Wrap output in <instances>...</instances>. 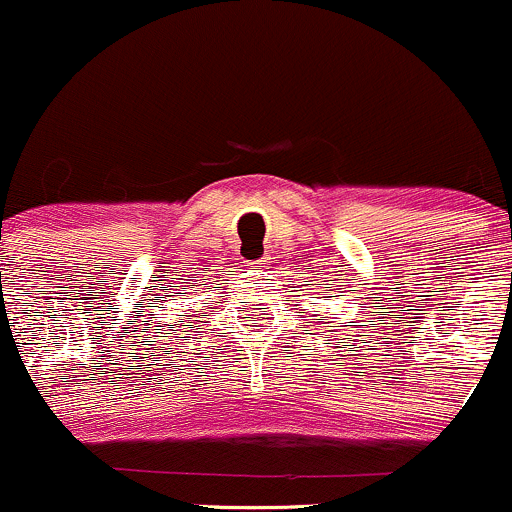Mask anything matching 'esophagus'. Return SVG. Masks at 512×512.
I'll use <instances>...</instances> for the list:
<instances>
[{"label":"esophagus","instance_id":"34e87169","mask_svg":"<svg viewBox=\"0 0 512 512\" xmlns=\"http://www.w3.org/2000/svg\"><path fill=\"white\" fill-rule=\"evenodd\" d=\"M249 266L251 268H258V271H266V268H271V258L263 256V258H258V261H251Z\"/></svg>","mask_w":512,"mask_h":512}]
</instances>
